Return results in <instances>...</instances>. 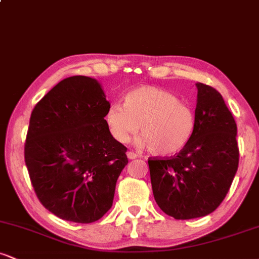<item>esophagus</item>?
I'll list each match as a JSON object with an SVG mask.
<instances>
[{
	"label": "esophagus",
	"mask_w": 259,
	"mask_h": 259,
	"mask_svg": "<svg viewBox=\"0 0 259 259\" xmlns=\"http://www.w3.org/2000/svg\"><path fill=\"white\" fill-rule=\"evenodd\" d=\"M126 156H127V158H129V159H135L136 157H138V154L134 153V152H127Z\"/></svg>",
	"instance_id": "esophagus-1"
}]
</instances>
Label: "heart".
<instances>
[{
  "label": "heart",
  "instance_id": "obj_1",
  "mask_svg": "<svg viewBox=\"0 0 259 259\" xmlns=\"http://www.w3.org/2000/svg\"><path fill=\"white\" fill-rule=\"evenodd\" d=\"M106 124L111 135L125 144L141 130L138 145L156 156H173L187 146L195 132L192 108L177 95L153 86H140L125 95L124 105L112 103Z\"/></svg>",
  "mask_w": 259,
  "mask_h": 259
}]
</instances>
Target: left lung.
<instances>
[{
	"mask_svg": "<svg viewBox=\"0 0 259 259\" xmlns=\"http://www.w3.org/2000/svg\"><path fill=\"white\" fill-rule=\"evenodd\" d=\"M195 132L173 158L148 159L154 200L165 214L194 219L214 212L239 167L235 119L222 95L197 82Z\"/></svg>",
	"mask_w": 259,
	"mask_h": 259,
	"instance_id": "1",
	"label": "left lung"
}]
</instances>
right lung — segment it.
I'll list each match as a JSON object with an SVG mask.
<instances>
[{"mask_svg":"<svg viewBox=\"0 0 259 259\" xmlns=\"http://www.w3.org/2000/svg\"><path fill=\"white\" fill-rule=\"evenodd\" d=\"M109 106L96 79L75 75L32 109L25 164L37 198L58 218L88 224L111 209L127 157L106 124Z\"/></svg>","mask_w":259,"mask_h":259,"instance_id":"add662e5","label":"right lung"}]
</instances>
